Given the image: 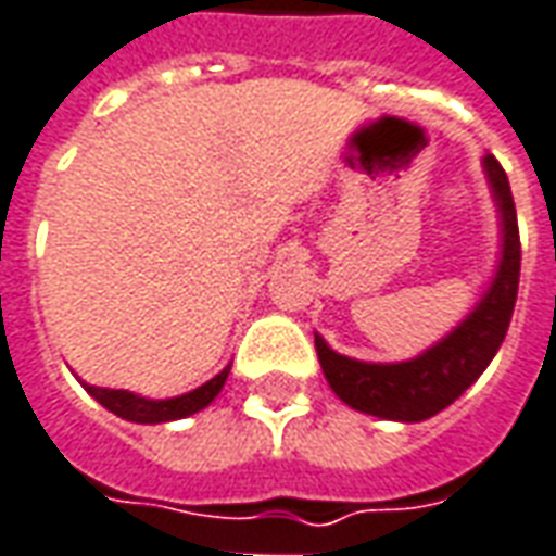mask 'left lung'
Listing matches in <instances>:
<instances>
[{"instance_id":"obj_1","label":"left lung","mask_w":556,"mask_h":556,"mask_svg":"<svg viewBox=\"0 0 556 556\" xmlns=\"http://www.w3.org/2000/svg\"><path fill=\"white\" fill-rule=\"evenodd\" d=\"M483 168L502 215V258L486 295L450 336L406 363H359L336 354L319 336L314 338L329 388L356 412L391 421H425L455 403L498 354L517 304L520 230L505 168L492 153L483 156Z\"/></svg>"}]
</instances>
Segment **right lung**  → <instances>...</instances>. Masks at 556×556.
<instances>
[{
  "mask_svg": "<svg viewBox=\"0 0 556 556\" xmlns=\"http://www.w3.org/2000/svg\"><path fill=\"white\" fill-rule=\"evenodd\" d=\"M230 366H224V372H218L212 381H205L202 388L181 396H172V400H147L131 391H110V388H94L86 384V391L113 415H119L125 421H135V425H160V421H175V418H187L193 412L205 409L224 388Z\"/></svg>",
  "mask_w": 556,
  "mask_h": 556,
  "instance_id": "1",
  "label": "right lung"
}]
</instances>
